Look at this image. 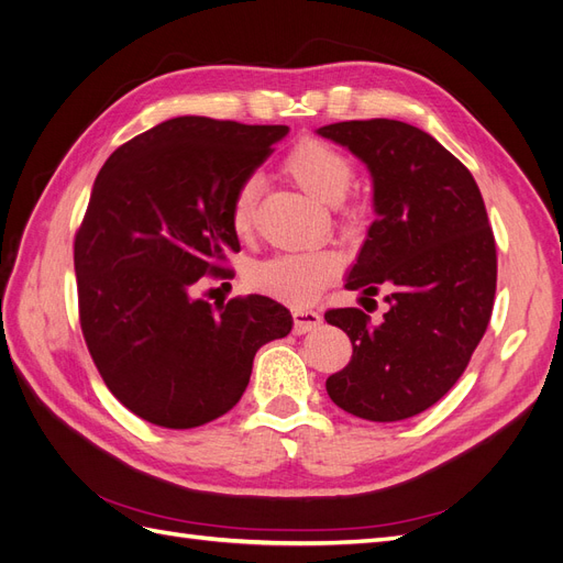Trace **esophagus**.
I'll return each mask as SVG.
<instances>
[{"mask_svg":"<svg viewBox=\"0 0 563 563\" xmlns=\"http://www.w3.org/2000/svg\"><path fill=\"white\" fill-rule=\"evenodd\" d=\"M319 323H321V314L319 312L308 310V308H294V331L298 335L317 329Z\"/></svg>","mask_w":563,"mask_h":563,"instance_id":"34e87169","label":"esophagus"}]
</instances>
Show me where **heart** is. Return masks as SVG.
Wrapping results in <instances>:
<instances>
[{"label":"heart","mask_w":563,"mask_h":563,"mask_svg":"<svg viewBox=\"0 0 563 563\" xmlns=\"http://www.w3.org/2000/svg\"><path fill=\"white\" fill-rule=\"evenodd\" d=\"M284 172L302 192L331 207L345 199L354 178V166L343 152L317 139L302 141L288 152ZM258 190V176H246L234 190L230 225L240 236L251 232ZM335 272L338 258L329 251L282 253L251 269V286L277 300L305 305L317 298L323 284L335 277Z\"/></svg>","instance_id":"heart-1"}]
</instances>
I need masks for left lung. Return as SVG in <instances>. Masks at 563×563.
Segmentation results:
<instances>
[{"mask_svg": "<svg viewBox=\"0 0 563 563\" xmlns=\"http://www.w3.org/2000/svg\"><path fill=\"white\" fill-rule=\"evenodd\" d=\"M317 133L360 157L373 180L376 220L345 288H383L389 305L380 323L356 308L323 314L352 340V360L327 391L356 418H413L463 376L490 321L498 258L482 192L444 145L397 119Z\"/></svg>", "mask_w": 563, "mask_h": 563, "instance_id": "left-lung-1", "label": "left lung"}]
</instances>
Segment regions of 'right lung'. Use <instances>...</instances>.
<instances>
[{"instance_id": "add662e5", "label": "right lung", "mask_w": 563, "mask_h": 563, "mask_svg": "<svg viewBox=\"0 0 563 563\" xmlns=\"http://www.w3.org/2000/svg\"><path fill=\"white\" fill-rule=\"evenodd\" d=\"M288 126L176 117L117 147L75 236L79 323L108 389L131 413L190 430L242 399L253 356L291 333L284 305L195 298L203 275L230 277L240 251L234 190Z\"/></svg>"}]
</instances>
